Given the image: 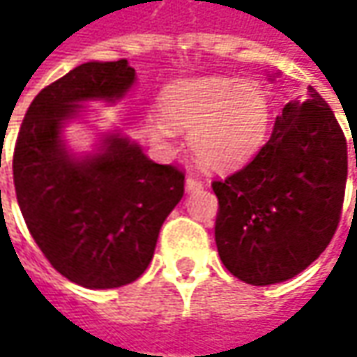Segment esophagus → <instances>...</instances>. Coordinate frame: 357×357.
<instances>
[{
  "label": "esophagus",
  "instance_id": "esophagus-1",
  "mask_svg": "<svg viewBox=\"0 0 357 357\" xmlns=\"http://www.w3.org/2000/svg\"><path fill=\"white\" fill-rule=\"evenodd\" d=\"M202 186H204L202 185V181H199L197 176H192V174H188V176H186V190H188V192L200 190Z\"/></svg>",
  "mask_w": 357,
  "mask_h": 357
}]
</instances>
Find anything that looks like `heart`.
<instances>
[{
	"instance_id": "obj_1",
	"label": "heart",
	"mask_w": 357,
	"mask_h": 357,
	"mask_svg": "<svg viewBox=\"0 0 357 357\" xmlns=\"http://www.w3.org/2000/svg\"><path fill=\"white\" fill-rule=\"evenodd\" d=\"M167 119H153L149 132L167 143L175 129H190L195 157L208 169H230L250 158L266 139L270 105L250 81L208 75L174 81L160 97Z\"/></svg>"
}]
</instances>
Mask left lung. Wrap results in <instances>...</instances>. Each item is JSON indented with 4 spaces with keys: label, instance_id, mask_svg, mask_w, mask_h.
Instances as JSON below:
<instances>
[{
    "label": "left lung",
    "instance_id": "obj_1",
    "mask_svg": "<svg viewBox=\"0 0 357 357\" xmlns=\"http://www.w3.org/2000/svg\"><path fill=\"white\" fill-rule=\"evenodd\" d=\"M346 178V137L320 93L308 87L284 105L258 155L213 183L214 240L228 272L268 286L306 270L336 232Z\"/></svg>",
    "mask_w": 357,
    "mask_h": 357
}]
</instances>
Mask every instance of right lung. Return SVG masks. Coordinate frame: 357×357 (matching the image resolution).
I'll use <instances>...</instances> for the list:
<instances>
[{"label": "right lung", "instance_id": "add662e5", "mask_svg": "<svg viewBox=\"0 0 357 357\" xmlns=\"http://www.w3.org/2000/svg\"><path fill=\"white\" fill-rule=\"evenodd\" d=\"M127 59L89 61L41 91L21 123L13 183L21 214L51 266L91 290L135 282L153 260L158 232L185 195V174L157 165L119 130L75 155L65 127L85 103L115 105L135 85Z\"/></svg>", "mask_w": 357, "mask_h": 357}]
</instances>
